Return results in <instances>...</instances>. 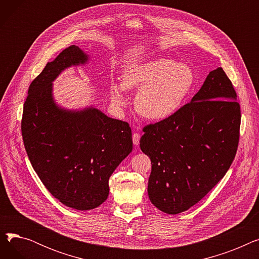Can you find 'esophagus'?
Masks as SVG:
<instances>
[{
  "mask_svg": "<svg viewBox=\"0 0 259 259\" xmlns=\"http://www.w3.org/2000/svg\"><path fill=\"white\" fill-rule=\"evenodd\" d=\"M132 140H133V145L134 146H139L140 145V140H141V135L139 133H134L132 135Z\"/></svg>",
  "mask_w": 259,
  "mask_h": 259,
  "instance_id": "1",
  "label": "esophagus"
}]
</instances>
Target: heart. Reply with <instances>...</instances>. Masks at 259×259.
<instances>
[{"mask_svg":"<svg viewBox=\"0 0 259 259\" xmlns=\"http://www.w3.org/2000/svg\"><path fill=\"white\" fill-rule=\"evenodd\" d=\"M191 67L174 60L157 58L128 65L122 83L111 86V100L115 107L127 103L126 88L139 90L134 105L138 112L151 120H165L178 113L186 104L195 85Z\"/></svg>","mask_w":259,"mask_h":259,"instance_id":"heart-1","label":"heart"}]
</instances>
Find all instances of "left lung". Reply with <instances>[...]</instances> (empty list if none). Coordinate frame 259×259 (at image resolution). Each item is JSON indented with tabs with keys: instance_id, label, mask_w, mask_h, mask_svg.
Returning a JSON list of instances; mask_svg holds the SVG:
<instances>
[{
	"instance_id": "8db88e82",
	"label": "left lung",
	"mask_w": 259,
	"mask_h": 259,
	"mask_svg": "<svg viewBox=\"0 0 259 259\" xmlns=\"http://www.w3.org/2000/svg\"><path fill=\"white\" fill-rule=\"evenodd\" d=\"M232 83L219 67L174 116L144 128L141 150L151 159L150 201L179 214L205 197L235 157L240 107Z\"/></svg>"
}]
</instances>
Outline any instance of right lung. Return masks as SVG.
Listing matches in <instances>:
<instances>
[{"label": "right lung", "instance_id": "right-lung-1", "mask_svg": "<svg viewBox=\"0 0 259 259\" xmlns=\"http://www.w3.org/2000/svg\"><path fill=\"white\" fill-rule=\"evenodd\" d=\"M90 56L72 45L48 62L29 86L22 118L27 155L48 191L65 206L87 211L109 195V178L132 151L128 122L93 105L68 109L53 97V81Z\"/></svg>", "mask_w": 259, "mask_h": 259}]
</instances>
